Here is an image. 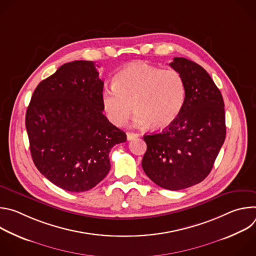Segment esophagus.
<instances>
[{
    "instance_id": "esophagus-1",
    "label": "esophagus",
    "mask_w": 256,
    "mask_h": 256,
    "mask_svg": "<svg viewBox=\"0 0 256 256\" xmlns=\"http://www.w3.org/2000/svg\"><path fill=\"white\" fill-rule=\"evenodd\" d=\"M138 136V134H136V132H128L126 134V138L128 140H134V138H136Z\"/></svg>"
}]
</instances>
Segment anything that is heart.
<instances>
[{"mask_svg":"<svg viewBox=\"0 0 256 256\" xmlns=\"http://www.w3.org/2000/svg\"><path fill=\"white\" fill-rule=\"evenodd\" d=\"M186 96V83L178 70L134 62L116 72L112 88H104L101 103L116 126H124L134 109L136 126L164 128L178 118Z\"/></svg>","mask_w":256,"mask_h":256,"instance_id":"b5f03b06","label":"heart"}]
</instances>
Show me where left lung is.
Returning a JSON list of instances; mask_svg holds the SVG:
<instances>
[{
	"instance_id": "1",
	"label": "left lung",
	"mask_w": 256,
	"mask_h": 256,
	"mask_svg": "<svg viewBox=\"0 0 256 256\" xmlns=\"http://www.w3.org/2000/svg\"><path fill=\"white\" fill-rule=\"evenodd\" d=\"M169 66L184 77L186 96L178 118L162 132L144 136L142 167L160 188L180 190L210 172L226 138L224 100L206 70L184 58Z\"/></svg>"
}]
</instances>
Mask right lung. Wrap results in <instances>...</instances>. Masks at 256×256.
Wrapping results in <instances>:
<instances>
[{"mask_svg": "<svg viewBox=\"0 0 256 256\" xmlns=\"http://www.w3.org/2000/svg\"><path fill=\"white\" fill-rule=\"evenodd\" d=\"M103 84L93 62H66L38 84L27 108L32 160L64 190L96 186L110 170L112 148L126 140L102 114Z\"/></svg>", "mask_w": 256, "mask_h": 256, "instance_id": "add662e5", "label": "right lung"}]
</instances>
